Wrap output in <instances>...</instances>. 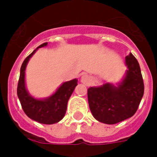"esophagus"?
I'll return each mask as SVG.
<instances>
[{
    "label": "esophagus",
    "instance_id": "obj_1",
    "mask_svg": "<svg viewBox=\"0 0 157 157\" xmlns=\"http://www.w3.org/2000/svg\"><path fill=\"white\" fill-rule=\"evenodd\" d=\"M81 82L82 83H84V84L89 85L91 82V78L90 77V75H88L87 74H83L81 77Z\"/></svg>",
    "mask_w": 157,
    "mask_h": 157
}]
</instances>
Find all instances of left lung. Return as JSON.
I'll list each match as a JSON object with an SVG mask.
<instances>
[{
	"instance_id": "left-lung-1",
	"label": "left lung",
	"mask_w": 157,
	"mask_h": 157,
	"mask_svg": "<svg viewBox=\"0 0 157 157\" xmlns=\"http://www.w3.org/2000/svg\"><path fill=\"white\" fill-rule=\"evenodd\" d=\"M128 70L117 87L106 83L88 89L89 106L96 120L115 124L135 114L144 94V82L138 60L130 53L126 56Z\"/></svg>"
}]
</instances>
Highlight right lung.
<instances>
[{"label": "right lung", "instance_id": "add662e5", "mask_svg": "<svg viewBox=\"0 0 157 157\" xmlns=\"http://www.w3.org/2000/svg\"><path fill=\"white\" fill-rule=\"evenodd\" d=\"M45 45L47 42L41 44L24 59L20 68L17 95L22 109L30 119L43 124H53L60 121L65 116L67 101L78 85V80L73 79L63 83L53 95L45 100H37L30 96L25 87V69L27 62L37 48Z\"/></svg>", "mask_w": 157, "mask_h": 157}]
</instances>
